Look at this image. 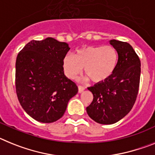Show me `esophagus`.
<instances>
[{
    "instance_id": "1",
    "label": "esophagus",
    "mask_w": 155,
    "mask_h": 155,
    "mask_svg": "<svg viewBox=\"0 0 155 155\" xmlns=\"http://www.w3.org/2000/svg\"><path fill=\"white\" fill-rule=\"evenodd\" d=\"M78 89H79V91H78V92H79V94L83 92V91H84V90H85V88H84V87H82V86H79V87H78Z\"/></svg>"
}]
</instances>
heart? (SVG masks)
I'll return each instance as SVG.
<instances>
[{"instance_id": "heart-1", "label": "heart", "mask_w": 155, "mask_h": 155, "mask_svg": "<svg viewBox=\"0 0 155 155\" xmlns=\"http://www.w3.org/2000/svg\"><path fill=\"white\" fill-rule=\"evenodd\" d=\"M118 59V52L112 46H91L77 50L74 56L65 55L62 66L64 74L69 79H76L84 68L91 81L101 83L112 76Z\"/></svg>"}]
</instances>
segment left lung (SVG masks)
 <instances>
[{
    "label": "left lung",
    "instance_id": "obj_1",
    "mask_svg": "<svg viewBox=\"0 0 155 155\" xmlns=\"http://www.w3.org/2000/svg\"><path fill=\"white\" fill-rule=\"evenodd\" d=\"M118 59L112 76L105 82L88 87L94 95L87 107L88 115L97 123L109 125L124 118L137 100L140 78V61L130 44L111 40Z\"/></svg>",
    "mask_w": 155,
    "mask_h": 155
}]
</instances>
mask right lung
Returning <instances> with one entry per match:
<instances>
[{"instance_id": "obj_1", "label": "right lung", "mask_w": 155, "mask_h": 155, "mask_svg": "<svg viewBox=\"0 0 155 155\" xmlns=\"http://www.w3.org/2000/svg\"><path fill=\"white\" fill-rule=\"evenodd\" d=\"M68 44L48 37L31 40L18 53L15 88L18 101L35 120L51 123L64 115L78 87L64 74L63 58Z\"/></svg>"}]
</instances>
